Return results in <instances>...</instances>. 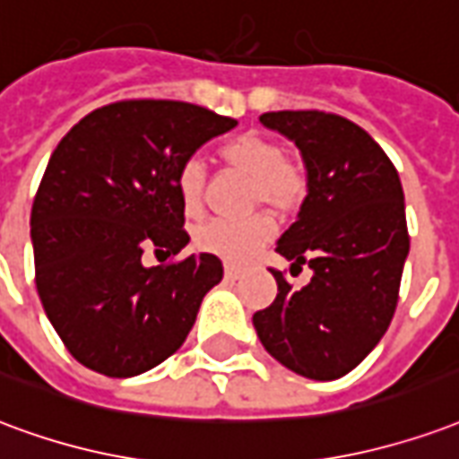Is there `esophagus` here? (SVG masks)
Wrapping results in <instances>:
<instances>
[{
	"label": "esophagus",
	"instance_id": "34e87169",
	"mask_svg": "<svg viewBox=\"0 0 459 459\" xmlns=\"http://www.w3.org/2000/svg\"><path fill=\"white\" fill-rule=\"evenodd\" d=\"M240 270L238 267H233V264H226V281H236V280H240Z\"/></svg>",
	"mask_w": 459,
	"mask_h": 459
}]
</instances>
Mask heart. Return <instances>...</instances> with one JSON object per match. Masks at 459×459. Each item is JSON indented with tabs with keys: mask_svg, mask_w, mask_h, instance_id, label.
<instances>
[{
	"mask_svg": "<svg viewBox=\"0 0 459 459\" xmlns=\"http://www.w3.org/2000/svg\"><path fill=\"white\" fill-rule=\"evenodd\" d=\"M219 160L229 172L250 179L247 209H267L280 219H287L304 204L308 195V169L297 155L281 148L280 141L263 134H238L219 145ZM179 204L186 216H196L204 209L206 196V169L189 158L175 175ZM273 236V219L255 213L246 221L213 219L195 230V246L223 260L240 264L263 247Z\"/></svg>",
	"mask_w": 459,
	"mask_h": 459,
	"instance_id": "b5f03b06",
	"label": "heart"
}]
</instances>
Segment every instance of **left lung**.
Returning a JSON list of instances; mask_svg holds the SVG:
<instances>
[{
	"instance_id": "left-lung-1",
	"label": "left lung",
	"mask_w": 459,
	"mask_h": 459,
	"mask_svg": "<svg viewBox=\"0 0 459 459\" xmlns=\"http://www.w3.org/2000/svg\"><path fill=\"white\" fill-rule=\"evenodd\" d=\"M260 121L291 138L308 169V195L277 253L291 274L308 264L311 281L297 290L273 270L277 297L253 325L284 368L338 379L368 358L396 311L409 255L402 179L375 138L338 114L267 111Z\"/></svg>"
}]
</instances>
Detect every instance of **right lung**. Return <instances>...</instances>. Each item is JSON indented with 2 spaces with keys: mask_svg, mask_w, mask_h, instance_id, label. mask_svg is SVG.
Listing matches in <instances>:
<instances>
[{
  "mask_svg": "<svg viewBox=\"0 0 459 459\" xmlns=\"http://www.w3.org/2000/svg\"><path fill=\"white\" fill-rule=\"evenodd\" d=\"M236 124L186 101L126 100L94 108L53 151L30 209L36 290L84 368L135 377L189 335L221 260L143 267L141 257L148 246L178 255L189 243L175 175Z\"/></svg>",
  "mask_w": 459,
  "mask_h": 459,
  "instance_id": "obj_1",
  "label": "right lung"
}]
</instances>
